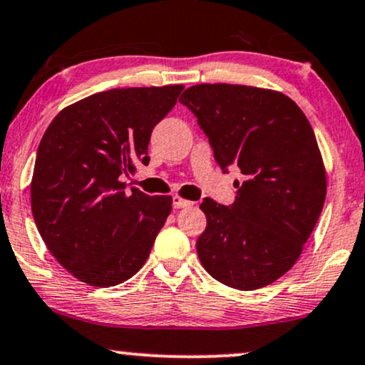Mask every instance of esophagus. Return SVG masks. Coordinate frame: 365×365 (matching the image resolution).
Here are the masks:
<instances>
[{"label":"esophagus","instance_id":"34e87169","mask_svg":"<svg viewBox=\"0 0 365 365\" xmlns=\"http://www.w3.org/2000/svg\"><path fill=\"white\" fill-rule=\"evenodd\" d=\"M173 206L174 208H187V206H192V201L184 200L181 196H173Z\"/></svg>","mask_w":365,"mask_h":365}]
</instances>
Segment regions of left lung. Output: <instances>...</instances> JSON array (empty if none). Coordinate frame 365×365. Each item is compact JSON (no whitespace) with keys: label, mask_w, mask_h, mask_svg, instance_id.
Segmentation results:
<instances>
[{"label":"left lung","mask_w":365,"mask_h":365,"mask_svg":"<svg viewBox=\"0 0 365 365\" xmlns=\"http://www.w3.org/2000/svg\"><path fill=\"white\" fill-rule=\"evenodd\" d=\"M179 103L197 118L223 173L237 168L230 206L205 197L197 257L233 289L264 287L303 252L327 196V175L307 116L282 93L238 84H196Z\"/></svg>","instance_id":"obj_1"}]
</instances>
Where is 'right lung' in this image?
<instances>
[{
	"label": "right lung",
	"mask_w": 365,
	"mask_h": 365,
	"mask_svg": "<svg viewBox=\"0 0 365 365\" xmlns=\"http://www.w3.org/2000/svg\"><path fill=\"white\" fill-rule=\"evenodd\" d=\"M182 84L110 89L64 108L40 140L31 213L62 267L89 286L127 281L145 264L170 196L125 191L135 164H148L152 130Z\"/></svg>",
	"instance_id": "1"
}]
</instances>
